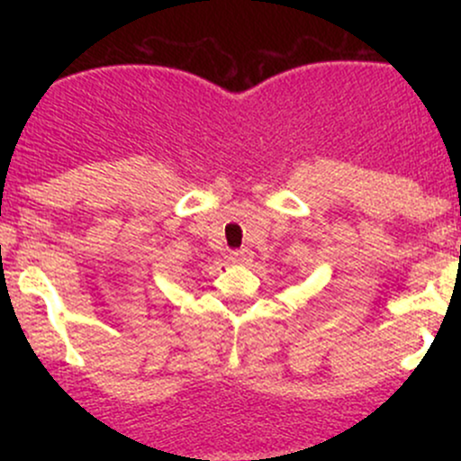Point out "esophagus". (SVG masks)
I'll return each mask as SVG.
<instances>
[{
  "label": "esophagus",
  "instance_id": "1",
  "mask_svg": "<svg viewBox=\"0 0 461 461\" xmlns=\"http://www.w3.org/2000/svg\"><path fill=\"white\" fill-rule=\"evenodd\" d=\"M230 260L236 264V267H247L253 260V253L249 249H238V251H231Z\"/></svg>",
  "mask_w": 461,
  "mask_h": 461
}]
</instances>
